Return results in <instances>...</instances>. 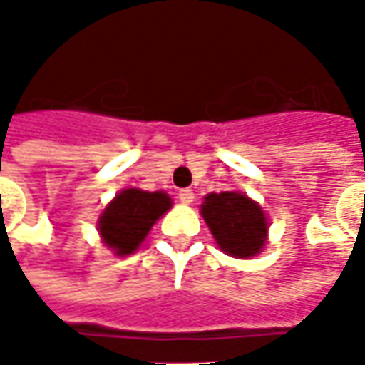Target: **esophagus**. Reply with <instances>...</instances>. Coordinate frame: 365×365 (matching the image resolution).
I'll return each instance as SVG.
<instances>
[{
    "mask_svg": "<svg viewBox=\"0 0 365 365\" xmlns=\"http://www.w3.org/2000/svg\"><path fill=\"white\" fill-rule=\"evenodd\" d=\"M178 199H180V203L189 205L195 201V192H192L190 189H180L178 190Z\"/></svg>",
    "mask_w": 365,
    "mask_h": 365,
    "instance_id": "esophagus-1",
    "label": "esophagus"
}]
</instances>
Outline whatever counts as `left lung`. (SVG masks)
<instances>
[{
	"mask_svg": "<svg viewBox=\"0 0 365 365\" xmlns=\"http://www.w3.org/2000/svg\"><path fill=\"white\" fill-rule=\"evenodd\" d=\"M201 215L221 252L233 258H252L266 245L268 219L262 207L244 192H211L201 205Z\"/></svg>",
	"mask_w": 365,
	"mask_h": 365,
	"instance_id": "left-lung-1",
	"label": "left lung"
}]
</instances>
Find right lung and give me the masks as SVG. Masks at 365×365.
Returning a JSON list of instances; mask_svg holds the SVG:
<instances>
[{"label":"right lung","instance_id":"add662e5","mask_svg":"<svg viewBox=\"0 0 365 365\" xmlns=\"http://www.w3.org/2000/svg\"><path fill=\"white\" fill-rule=\"evenodd\" d=\"M173 207L166 192H148L140 189H123L107 205L97 221L103 244L118 256L133 254L146 240L152 225Z\"/></svg>","mask_w":365,"mask_h":365}]
</instances>
